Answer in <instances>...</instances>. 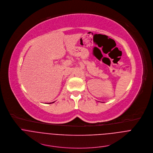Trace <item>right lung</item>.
I'll list each match as a JSON object with an SVG mask.
<instances>
[{
    "label": "right lung",
    "instance_id": "obj_1",
    "mask_svg": "<svg viewBox=\"0 0 153 153\" xmlns=\"http://www.w3.org/2000/svg\"><path fill=\"white\" fill-rule=\"evenodd\" d=\"M49 104H51V103H49Z\"/></svg>",
    "mask_w": 153,
    "mask_h": 153
}]
</instances>
